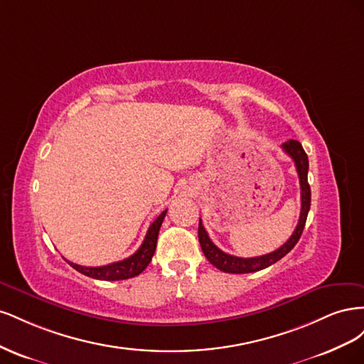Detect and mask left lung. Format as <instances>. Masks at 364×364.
<instances>
[{
    "label": "left lung",
    "mask_w": 364,
    "mask_h": 364,
    "mask_svg": "<svg viewBox=\"0 0 364 364\" xmlns=\"http://www.w3.org/2000/svg\"><path fill=\"white\" fill-rule=\"evenodd\" d=\"M282 150L294 161L296 171L299 174V182H301V215L294 232L279 249L267 253V255L253 257V258H240L220 250L213 243L211 238H209L208 232L202 225V220H199L200 247L205 253L206 259L218 270H222L225 273H252V272L262 270L272 266V264H274L277 261H279L282 257L287 255V253L296 246L297 241H299L302 230L305 228L306 215H308V211H310V205H311V190H310V185H308V156L305 150L302 149L301 142L296 139H289L287 142H284Z\"/></svg>",
    "instance_id": "obj_1"
}]
</instances>
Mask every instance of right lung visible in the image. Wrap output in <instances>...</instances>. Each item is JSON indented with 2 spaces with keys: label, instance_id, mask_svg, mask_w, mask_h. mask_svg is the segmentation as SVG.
<instances>
[{
  "label": "right lung",
  "instance_id": "add662e5",
  "mask_svg": "<svg viewBox=\"0 0 364 364\" xmlns=\"http://www.w3.org/2000/svg\"><path fill=\"white\" fill-rule=\"evenodd\" d=\"M165 214H167V209L162 211L156 217L155 222L150 225L147 234H146V238H144V241H142V245L139 246V249L134 253V255H130L129 258H126L123 261L107 264V266H100V267H85V266H79V264H74L70 261H68V264L77 272L86 274V277L94 278V279H100V281H119V279H129V278L138 277V274L149 266V262L151 261V257L155 255L158 234H159V229L164 222Z\"/></svg>",
  "mask_w": 364,
  "mask_h": 364
}]
</instances>
